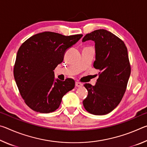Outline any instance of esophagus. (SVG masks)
I'll return each instance as SVG.
<instances>
[{
    "mask_svg": "<svg viewBox=\"0 0 147 147\" xmlns=\"http://www.w3.org/2000/svg\"><path fill=\"white\" fill-rule=\"evenodd\" d=\"M75 86L76 87H78V88H81V87L83 86V84H82V83H80V82H76Z\"/></svg>",
    "mask_w": 147,
    "mask_h": 147,
    "instance_id": "1",
    "label": "esophagus"
}]
</instances>
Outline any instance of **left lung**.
I'll use <instances>...</instances> for the list:
<instances>
[{
  "label": "left lung",
  "mask_w": 147,
  "mask_h": 147,
  "mask_svg": "<svg viewBox=\"0 0 147 147\" xmlns=\"http://www.w3.org/2000/svg\"><path fill=\"white\" fill-rule=\"evenodd\" d=\"M88 40L95 43L93 67L100 72L95 86L84 85L88 95L83 105L91 114L106 115L118 106L126 91L131 73L127 48L123 40L104 29L86 34L82 41Z\"/></svg>",
  "instance_id": "8db88e82"
}]
</instances>
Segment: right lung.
<instances>
[{
    "label": "right lung",
    "instance_id": "add662e5",
    "mask_svg": "<svg viewBox=\"0 0 147 147\" xmlns=\"http://www.w3.org/2000/svg\"><path fill=\"white\" fill-rule=\"evenodd\" d=\"M82 36L44 32L32 36L19 47L13 75L30 108L39 113L53 112L59 108L62 97L74 88L73 79L55 80L53 71L63 61L66 50Z\"/></svg>",
    "mask_w": 147,
    "mask_h": 147
}]
</instances>
